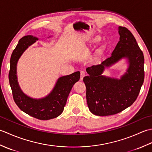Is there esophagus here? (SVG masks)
Here are the masks:
<instances>
[{
	"label": "esophagus",
	"instance_id": "obj_1",
	"mask_svg": "<svg viewBox=\"0 0 152 152\" xmlns=\"http://www.w3.org/2000/svg\"><path fill=\"white\" fill-rule=\"evenodd\" d=\"M85 76H86V73L84 71H81V72H80V80H82L83 77H84Z\"/></svg>",
	"mask_w": 152,
	"mask_h": 152
}]
</instances>
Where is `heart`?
I'll return each mask as SVG.
<instances>
[{"mask_svg": "<svg viewBox=\"0 0 152 152\" xmlns=\"http://www.w3.org/2000/svg\"><path fill=\"white\" fill-rule=\"evenodd\" d=\"M100 41H101V38H99V37H96L95 39L94 40V41H93V43L97 44L98 42H99ZM106 49H107L106 46H103L101 48V49H99L97 52H96V56L95 57V59H94L95 61H99L101 60L102 58L103 57V56H104V55L106 51Z\"/></svg>", "mask_w": 152, "mask_h": 152, "instance_id": "heart-1", "label": "heart"}]
</instances>
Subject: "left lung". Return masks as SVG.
Segmentation results:
<instances>
[{
    "instance_id": "left-lung-1",
    "label": "left lung",
    "mask_w": 152,
    "mask_h": 152,
    "mask_svg": "<svg viewBox=\"0 0 152 152\" xmlns=\"http://www.w3.org/2000/svg\"><path fill=\"white\" fill-rule=\"evenodd\" d=\"M119 41L111 56L101 64L88 67V76L83 78L87 103L90 112L99 116L114 115L133 104L139 94L144 79V58L130 31L118 27ZM122 58L128 62L126 72L119 79L102 75L106 67Z\"/></svg>"
}]
</instances>
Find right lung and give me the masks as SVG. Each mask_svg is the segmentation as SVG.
Returning <instances> with one entry per match:
<instances>
[{
    "mask_svg": "<svg viewBox=\"0 0 152 152\" xmlns=\"http://www.w3.org/2000/svg\"><path fill=\"white\" fill-rule=\"evenodd\" d=\"M38 40L37 37L27 35L19 40L11 56L8 78L13 98L18 107L32 117L41 120H48L58 117L63 112L71 89L74 83L80 80V72L78 71L70 75L60 77L52 91L45 97L33 99L25 94L18 81L17 64L24 51Z\"/></svg>",
    "mask_w": 152,
    "mask_h": 152,
    "instance_id": "1",
    "label": "right lung"
}]
</instances>
